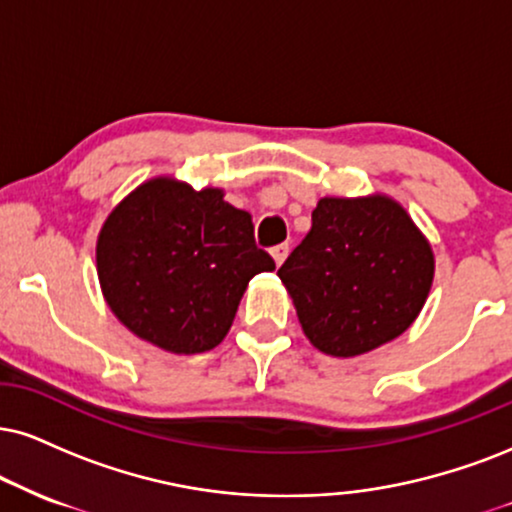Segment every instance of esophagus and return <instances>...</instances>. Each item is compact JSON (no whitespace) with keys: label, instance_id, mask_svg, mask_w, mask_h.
<instances>
[{"label":"esophagus","instance_id":"34e87169","mask_svg":"<svg viewBox=\"0 0 512 512\" xmlns=\"http://www.w3.org/2000/svg\"><path fill=\"white\" fill-rule=\"evenodd\" d=\"M270 254H273L277 266H282V263H285L287 254H289V244H287V242H285V244H275L273 249H270Z\"/></svg>","mask_w":512,"mask_h":512}]
</instances>
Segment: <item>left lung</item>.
Listing matches in <instances>:
<instances>
[{"instance_id":"1","label":"left lung","mask_w":512,"mask_h":512,"mask_svg":"<svg viewBox=\"0 0 512 512\" xmlns=\"http://www.w3.org/2000/svg\"><path fill=\"white\" fill-rule=\"evenodd\" d=\"M311 232L282 268L315 349L349 358L406 332L432 287L434 256L387 197L320 199Z\"/></svg>"}]
</instances>
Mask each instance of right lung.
<instances>
[{"mask_svg":"<svg viewBox=\"0 0 512 512\" xmlns=\"http://www.w3.org/2000/svg\"><path fill=\"white\" fill-rule=\"evenodd\" d=\"M104 296L118 320L173 353L223 342L249 280L275 270L246 211L220 189L144 182L116 206L97 242Z\"/></svg>","mask_w":512,"mask_h":512,"instance_id":"right-lung-1","label":"right lung"}]
</instances>
